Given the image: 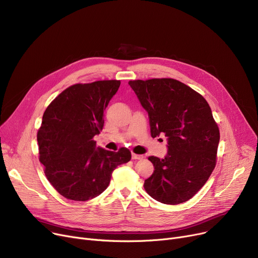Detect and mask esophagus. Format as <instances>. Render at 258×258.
<instances>
[{"label": "esophagus", "mask_w": 258, "mask_h": 258, "mask_svg": "<svg viewBox=\"0 0 258 258\" xmlns=\"http://www.w3.org/2000/svg\"><path fill=\"white\" fill-rule=\"evenodd\" d=\"M132 158L134 159V160H141V159H143L144 157L142 156V155H137V154H132Z\"/></svg>", "instance_id": "esophagus-1"}]
</instances>
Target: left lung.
I'll return each mask as SVG.
<instances>
[{
  "label": "left lung",
  "mask_w": 258,
  "mask_h": 258,
  "mask_svg": "<svg viewBox=\"0 0 258 258\" xmlns=\"http://www.w3.org/2000/svg\"><path fill=\"white\" fill-rule=\"evenodd\" d=\"M150 116L153 138L164 135L168 154L148 157L154 172L145 191L163 204L190 200L205 185L216 164L220 130L202 95L172 78L130 80Z\"/></svg>",
  "instance_id": "obj_1"
}]
</instances>
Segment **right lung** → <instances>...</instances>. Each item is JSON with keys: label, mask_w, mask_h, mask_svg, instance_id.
<instances>
[{"label": "right lung", "mask_w": 258, "mask_h": 258, "mask_svg": "<svg viewBox=\"0 0 258 258\" xmlns=\"http://www.w3.org/2000/svg\"><path fill=\"white\" fill-rule=\"evenodd\" d=\"M119 86L116 79L75 84L46 108L37 131L38 159L50 184L66 199L96 198L107 188L114 169L132 158L126 147L110 152L96 148L94 140Z\"/></svg>", "instance_id": "obj_1"}]
</instances>
